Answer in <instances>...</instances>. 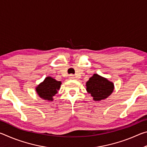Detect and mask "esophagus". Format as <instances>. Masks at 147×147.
Masks as SVG:
<instances>
[{
	"mask_svg": "<svg viewBox=\"0 0 147 147\" xmlns=\"http://www.w3.org/2000/svg\"><path fill=\"white\" fill-rule=\"evenodd\" d=\"M75 78V77H74V76L73 75V74H70V75H69V79H74Z\"/></svg>",
	"mask_w": 147,
	"mask_h": 147,
	"instance_id": "34e87169",
	"label": "esophagus"
}]
</instances>
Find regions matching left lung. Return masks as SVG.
Here are the masks:
<instances>
[{
  "instance_id": "obj_1",
  "label": "left lung",
  "mask_w": 147,
  "mask_h": 147,
  "mask_svg": "<svg viewBox=\"0 0 147 147\" xmlns=\"http://www.w3.org/2000/svg\"><path fill=\"white\" fill-rule=\"evenodd\" d=\"M113 89V82L97 74H94L86 82V90L95 101L108 98L112 93Z\"/></svg>"
}]
</instances>
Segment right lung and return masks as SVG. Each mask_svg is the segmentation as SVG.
Masks as SVG:
<instances>
[{"label":"right lung","instance_id":"obj_1","mask_svg":"<svg viewBox=\"0 0 147 147\" xmlns=\"http://www.w3.org/2000/svg\"><path fill=\"white\" fill-rule=\"evenodd\" d=\"M61 82L51 76H47L36 87V91L39 97L49 101L53 100V96L58 93Z\"/></svg>","mask_w":147,"mask_h":147}]
</instances>
